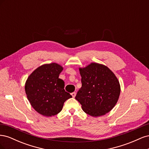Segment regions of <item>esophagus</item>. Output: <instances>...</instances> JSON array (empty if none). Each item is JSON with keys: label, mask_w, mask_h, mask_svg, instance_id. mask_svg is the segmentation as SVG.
Here are the masks:
<instances>
[{"label": "esophagus", "mask_w": 149, "mask_h": 149, "mask_svg": "<svg viewBox=\"0 0 149 149\" xmlns=\"http://www.w3.org/2000/svg\"><path fill=\"white\" fill-rule=\"evenodd\" d=\"M71 94V96H73V97H74L76 96V93L75 92H73V93H72Z\"/></svg>", "instance_id": "1"}]
</instances>
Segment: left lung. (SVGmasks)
<instances>
[{
    "label": "left lung",
    "instance_id": "8db88e82",
    "mask_svg": "<svg viewBox=\"0 0 149 149\" xmlns=\"http://www.w3.org/2000/svg\"><path fill=\"white\" fill-rule=\"evenodd\" d=\"M82 86L75 97L86 113L97 117L106 114L118 101L120 88L115 74L96 63L79 68Z\"/></svg>",
    "mask_w": 149,
    "mask_h": 149
}]
</instances>
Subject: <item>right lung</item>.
<instances>
[{"instance_id":"obj_1","label":"right lung","mask_w":149,"mask_h":149,"mask_svg":"<svg viewBox=\"0 0 149 149\" xmlns=\"http://www.w3.org/2000/svg\"><path fill=\"white\" fill-rule=\"evenodd\" d=\"M63 67L55 63L38 67L26 80L25 90L33 109L45 116L56 115L64 102L72 97L64 89V81L59 78Z\"/></svg>"}]
</instances>
